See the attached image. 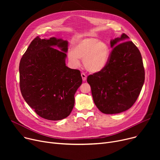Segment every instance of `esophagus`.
Returning <instances> with one entry per match:
<instances>
[{
    "label": "esophagus",
    "mask_w": 160,
    "mask_h": 160,
    "mask_svg": "<svg viewBox=\"0 0 160 160\" xmlns=\"http://www.w3.org/2000/svg\"><path fill=\"white\" fill-rule=\"evenodd\" d=\"M81 76H82V78L83 81H86V79H87V76L86 75V74L82 72V73L81 74Z\"/></svg>",
    "instance_id": "34e87169"
}]
</instances>
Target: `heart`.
Here are the masks:
<instances>
[{"label": "heart", "instance_id": "b5f03b06", "mask_svg": "<svg viewBox=\"0 0 160 160\" xmlns=\"http://www.w3.org/2000/svg\"><path fill=\"white\" fill-rule=\"evenodd\" d=\"M110 57V48L105 41L89 37L80 39L68 54L69 60L78 66V59L83 60V66L90 72H98L106 66Z\"/></svg>", "mask_w": 160, "mask_h": 160}]
</instances>
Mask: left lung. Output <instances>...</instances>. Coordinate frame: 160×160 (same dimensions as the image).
I'll return each mask as SVG.
<instances>
[{"label": "left lung", "mask_w": 160, "mask_h": 160, "mask_svg": "<svg viewBox=\"0 0 160 160\" xmlns=\"http://www.w3.org/2000/svg\"><path fill=\"white\" fill-rule=\"evenodd\" d=\"M129 37L122 33L111 40L113 48L104 68L89 75L95 104L106 114L128 110L138 99L145 82L141 54Z\"/></svg>", "instance_id": "obj_1"}]
</instances>
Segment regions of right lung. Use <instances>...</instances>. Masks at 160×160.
<instances>
[{
	"instance_id": "1",
	"label": "right lung",
	"mask_w": 160,
	"mask_h": 160,
	"mask_svg": "<svg viewBox=\"0 0 160 160\" xmlns=\"http://www.w3.org/2000/svg\"><path fill=\"white\" fill-rule=\"evenodd\" d=\"M67 50V41L38 36L20 61L22 97L39 116L47 120H62L70 115L74 94L82 83L80 71L66 66Z\"/></svg>"
}]
</instances>
